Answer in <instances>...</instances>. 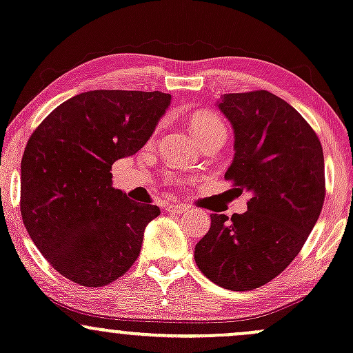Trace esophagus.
I'll list each match as a JSON object with an SVG mask.
<instances>
[{"label":"esophagus","instance_id":"34e87169","mask_svg":"<svg viewBox=\"0 0 353 353\" xmlns=\"http://www.w3.org/2000/svg\"><path fill=\"white\" fill-rule=\"evenodd\" d=\"M188 205H183V203H170L168 207H166V210L172 213H185L188 212Z\"/></svg>","mask_w":353,"mask_h":353}]
</instances>
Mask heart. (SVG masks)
Here are the masks:
<instances>
[{"label":"heart","instance_id":"heart-1","mask_svg":"<svg viewBox=\"0 0 353 353\" xmlns=\"http://www.w3.org/2000/svg\"><path fill=\"white\" fill-rule=\"evenodd\" d=\"M188 128L192 132L195 140H201L207 134L225 132V126L220 121V118L215 113L208 112V110H201L195 112L188 117Z\"/></svg>","mask_w":353,"mask_h":353}]
</instances>
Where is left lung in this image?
<instances>
[{"label":"left lung","instance_id":"obj_1","mask_svg":"<svg viewBox=\"0 0 353 353\" xmlns=\"http://www.w3.org/2000/svg\"><path fill=\"white\" fill-rule=\"evenodd\" d=\"M232 123L233 161L225 173L250 193L245 213H212L195 262L228 290L268 283L302 250L325 198L323 152L312 126L270 91L228 93L216 103Z\"/></svg>","mask_w":353,"mask_h":353}]
</instances>
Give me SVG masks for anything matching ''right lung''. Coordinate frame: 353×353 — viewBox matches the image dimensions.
Returning a JSON list of instances; mask_svg holds the SVG:
<instances>
[{
	"mask_svg": "<svg viewBox=\"0 0 353 353\" xmlns=\"http://www.w3.org/2000/svg\"><path fill=\"white\" fill-rule=\"evenodd\" d=\"M172 103L161 91L94 90L54 108L21 160V216L57 272L83 287L120 279L140 255L157 205L112 187V165L150 140Z\"/></svg>",
	"mask_w": 353,
	"mask_h": 353,
	"instance_id": "right-lung-1",
	"label": "right lung"
}]
</instances>
